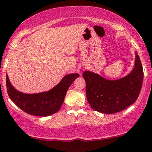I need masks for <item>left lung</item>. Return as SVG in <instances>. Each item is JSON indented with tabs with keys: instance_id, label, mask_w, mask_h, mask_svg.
<instances>
[{
	"instance_id": "8db88e82",
	"label": "left lung",
	"mask_w": 152,
	"mask_h": 152,
	"mask_svg": "<svg viewBox=\"0 0 152 152\" xmlns=\"http://www.w3.org/2000/svg\"><path fill=\"white\" fill-rule=\"evenodd\" d=\"M135 55L133 69L120 79L107 80L88 70L83 72L87 99L93 110L104 114L117 113L137 100L142 89L144 72L137 52Z\"/></svg>"
}]
</instances>
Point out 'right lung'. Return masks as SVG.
<instances>
[{"label": "right lung", "mask_w": 152, "mask_h": 152, "mask_svg": "<svg viewBox=\"0 0 152 152\" xmlns=\"http://www.w3.org/2000/svg\"><path fill=\"white\" fill-rule=\"evenodd\" d=\"M79 76L78 73L68 74L50 90L39 93L27 94L16 90L6 75L7 91L10 99L26 113L40 117H48L60 110L69 86Z\"/></svg>", "instance_id": "right-lung-1"}]
</instances>
